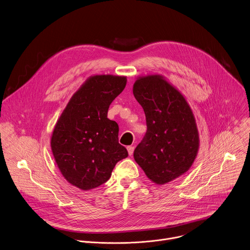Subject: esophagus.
<instances>
[{
  "label": "esophagus",
  "mask_w": 250,
  "mask_h": 250,
  "mask_svg": "<svg viewBox=\"0 0 250 250\" xmlns=\"http://www.w3.org/2000/svg\"><path fill=\"white\" fill-rule=\"evenodd\" d=\"M126 149H127L128 155H132L133 150H134V147H133V146H127V147H126Z\"/></svg>",
  "instance_id": "34e87169"
}]
</instances>
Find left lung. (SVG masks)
<instances>
[{
    "label": "left lung",
    "mask_w": 250,
    "mask_h": 250,
    "mask_svg": "<svg viewBox=\"0 0 250 250\" xmlns=\"http://www.w3.org/2000/svg\"><path fill=\"white\" fill-rule=\"evenodd\" d=\"M133 95L144 110L147 125L134 160L149 180L165 185L187 173L197 156L199 135L192 110L159 74L137 78Z\"/></svg>",
    "instance_id": "left-lung-1"
}]
</instances>
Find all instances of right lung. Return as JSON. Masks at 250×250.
<instances>
[{"mask_svg": "<svg viewBox=\"0 0 250 250\" xmlns=\"http://www.w3.org/2000/svg\"><path fill=\"white\" fill-rule=\"evenodd\" d=\"M125 85V76H90L55 125L51 148L58 168L70 185L82 190L106 183L116 164L128 156L119 143L118 124L107 118L111 103Z\"/></svg>", "mask_w": 250, "mask_h": 250, "instance_id": "1", "label": "right lung"}]
</instances>
